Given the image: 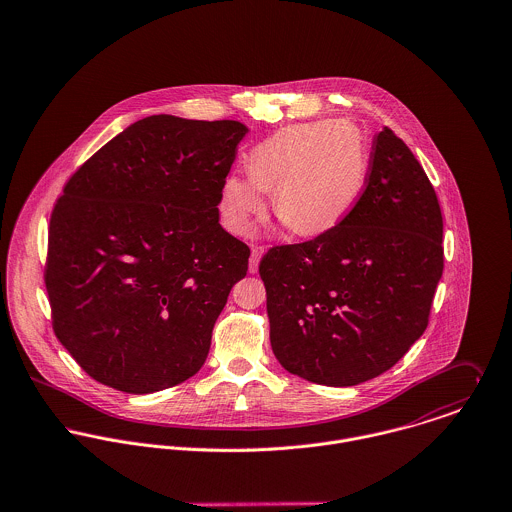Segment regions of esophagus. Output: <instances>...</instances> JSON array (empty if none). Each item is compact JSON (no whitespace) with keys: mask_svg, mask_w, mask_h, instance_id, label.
<instances>
[{"mask_svg":"<svg viewBox=\"0 0 512 512\" xmlns=\"http://www.w3.org/2000/svg\"><path fill=\"white\" fill-rule=\"evenodd\" d=\"M263 247H257V245H253L251 247V257H249V273H257V269H259V261H261V255H263Z\"/></svg>","mask_w":512,"mask_h":512,"instance_id":"obj_1","label":"esophagus"}]
</instances>
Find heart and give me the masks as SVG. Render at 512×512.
Listing matches in <instances>:
<instances>
[{
    "label": "heart",
    "mask_w": 512,
    "mask_h": 512,
    "mask_svg": "<svg viewBox=\"0 0 512 512\" xmlns=\"http://www.w3.org/2000/svg\"><path fill=\"white\" fill-rule=\"evenodd\" d=\"M367 147L361 131L328 119L288 125L249 153V171L229 172L220 212L226 228L247 235L267 206L300 235L336 228L355 208L367 180Z\"/></svg>",
    "instance_id": "obj_1"
}]
</instances>
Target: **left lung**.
Masks as SVG:
<instances>
[{"label":"left lung","instance_id":"obj_1","mask_svg":"<svg viewBox=\"0 0 512 512\" xmlns=\"http://www.w3.org/2000/svg\"><path fill=\"white\" fill-rule=\"evenodd\" d=\"M442 235L434 186L406 143L383 127L365 190L345 220L261 259L279 363L328 387L389 371L428 326L444 271Z\"/></svg>","mask_w":512,"mask_h":512}]
</instances>
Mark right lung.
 Instances as JSON below:
<instances>
[{"label": "right lung", "mask_w": 512, "mask_h": 512, "mask_svg": "<svg viewBox=\"0 0 512 512\" xmlns=\"http://www.w3.org/2000/svg\"><path fill=\"white\" fill-rule=\"evenodd\" d=\"M247 131L233 119L151 115L66 182L45 284L58 341L98 383L149 395L204 365L249 265V247L218 210Z\"/></svg>", "instance_id": "right-lung-1"}]
</instances>
